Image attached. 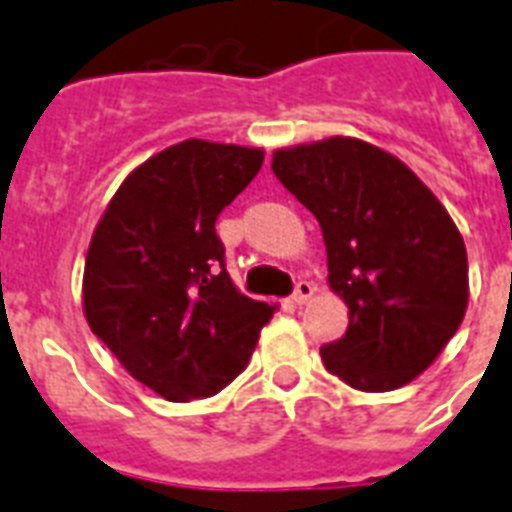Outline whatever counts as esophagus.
Instances as JSON below:
<instances>
[{
  "mask_svg": "<svg viewBox=\"0 0 512 512\" xmlns=\"http://www.w3.org/2000/svg\"><path fill=\"white\" fill-rule=\"evenodd\" d=\"M312 291H315V288H312V283H307V280H299L291 293L293 304H307V301L312 299Z\"/></svg>",
  "mask_w": 512,
  "mask_h": 512,
  "instance_id": "1",
  "label": "esophagus"
}]
</instances>
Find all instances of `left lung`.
<instances>
[{
    "mask_svg": "<svg viewBox=\"0 0 512 512\" xmlns=\"http://www.w3.org/2000/svg\"><path fill=\"white\" fill-rule=\"evenodd\" d=\"M272 170L318 219L328 283L350 310L342 339L320 347L326 368L363 392L411 382L465 318L467 251L446 208L358 138L280 149Z\"/></svg>",
    "mask_w": 512,
    "mask_h": 512,
    "instance_id": "obj_1",
    "label": "left lung"
}]
</instances>
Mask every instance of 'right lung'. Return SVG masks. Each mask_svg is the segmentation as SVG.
Listing matches in <instances>:
<instances>
[{"instance_id":"right-lung-1","label":"right lung","mask_w":512,"mask_h":512,"mask_svg":"<svg viewBox=\"0 0 512 512\" xmlns=\"http://www.w3.org/2000/svg\"><path fill=\"white\" fill-rule=\"evenodd\" d=\"M264 152L189 138L125 178L85 261V318L130 376L165 400L211 398L253 355L275 307L229 280L219 213Z\"/></svg>"}]
</instances>
